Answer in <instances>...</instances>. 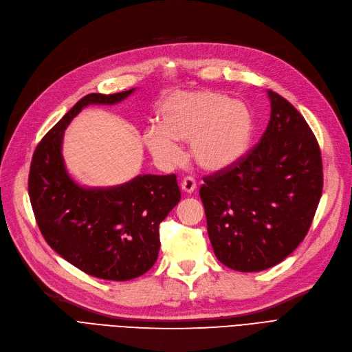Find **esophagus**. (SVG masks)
<instances>
[{
    "mask_svg": "<svg viewBox=\"0 0 352 352\" xmlns=\"http://www.w3.org/2000/svg\"><path fill=\"white\" fill-rule=\"evenodd\" d=\"M197 184H196V179H194L192 177H186L183 181H181V188H183V191L191 194L194 190H196Z\"/></svg>",
    "mask_w": 352,
    "mask_h": 352,
    "instance_id": "obj_1",
    "label": "esophagus"
}]
</instances>
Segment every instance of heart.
<instances>
[{"instance_id": "obj_1", "label": "heart", "mask_w": 352, "mask_h": 352, "mask_svg": "<svg viewBox=\"0 0 352 352\" xmlns=\"http://www.w3.org/2000/svg\"><path fill=\"white\" fill-rule=\"evenodd\" d=\"M158 123L143 133V143L156 160L177 164V142H190L192 161L209 173L238 162L248 151L254 129L252 113L243 101L213 91L169 96L161 104Z\"/></svg>"}]
</instances>
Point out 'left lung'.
Returning <instances> with one entry per match:
<instances>
[{
  "mask_svg": "<svg viewBox=\"0 0 352 352\" xmlns=\"http://www.w3.org/2000/svg\"><path fill=\"white\" fill-rule=\"evenodd\" d=\"M271 116L248 153L204 177L200 199L216 258L241 272L274 267L307 235L322 196L318 140L292 104L268 89Z\"/></svg>",
  "mask_w": 352,
  "mask_h": 352,
  "instance_id": "left-lung-1",
  "label": "left lung"
}]
</instances>
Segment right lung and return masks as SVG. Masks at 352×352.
Returning a JSON list of instances; mask_svg holds the SVG:
<instances>
[{
	"mask_svg": "<svg viewBox=\"0 0 352 352\" xmlns=\"http://www.w3.org/2000/svg\"><path fill=\"white\" fill-rule=\"evenodd\" d=\"M135 91L88 94L38 143L29 196L36 222L55 252L87 274L126 281L145 274L160 252V223L181 199L175 174L138 175L107 188L78 186L62 156L63 132L89 104H116Z\"/></svg>",
	"mask_w": 352,
	"mask_h": 352,
	"instance_id": "1",
	"label": "right lung"
}]
</instances>
